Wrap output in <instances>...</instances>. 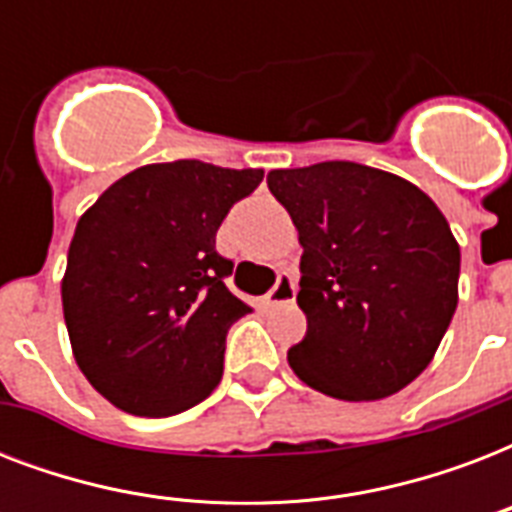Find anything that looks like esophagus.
Masks as SVG:
<instances>
[{"mask_svg": "<svg viewBox=\"0 0 512 512\" xmlns=\"http://www.w3.org/2000/svg\"><path fill=\"white\" fill-rule=\"evenodd\" d=\"M295 295H297L295 279H292L289 273H281L279 281H276V287L263 297V305L265 308H276V305L295 303Z\"/></svg>", "mask_w": 512, "mask_h": 512, "instance_id": "esophagus-1", "label": "esophagus"}]
</instances>
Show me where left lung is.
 <instances>
[{
	"mask_svg": "<svg viewBox=\"0 0 512 512\" xmlns=\"http://www.w3.org/2000/svg\"><path fill=\"white\" fill-rule=\"evenodd\" d=\"M300 236L308 332L292 372L342 401H377L433 361L457 308L460 244L417 185L356 162L271 170Z\"/></svg>",
	"mask_w": 512,
	"mask_h": 512,
	"instance_id": "8db88e82",
	"label": "left lung"
}]
</instances>
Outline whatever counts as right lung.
Listing matches in <instances>:
<instances>
[{
    "label": "right lung",
    "mask_w": 512,
    "mask_h": 512,
    "mask_svg": "<svg viewBox=\"0 0 512 512\" xmlns=\"http://www.w3.org/2000/svg\"><path fill=\"white\" fill-rule=\"evenodd\" d=\"M263 170L146 164L76 223L60 284L68 340L100 396L138 417L185 412L223 377L225 335L249 313L231 295L217 228Z\"/></svg>",
    "instance_id": "1"
}]
</instances>
